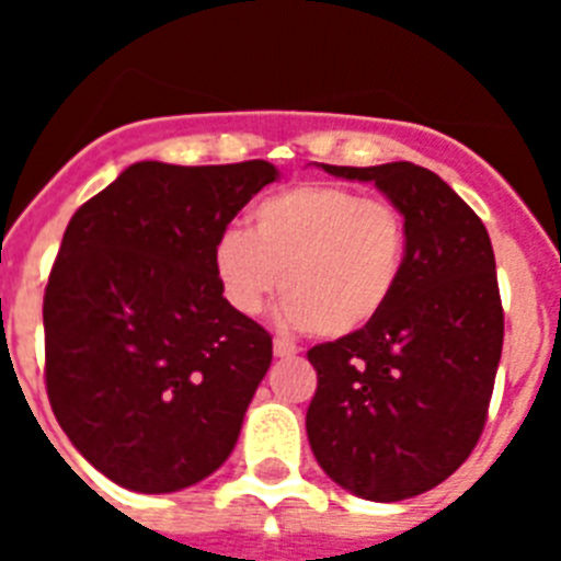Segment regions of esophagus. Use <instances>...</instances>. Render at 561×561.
I'll return each mask as SVG.
<instances>
[{"label": "esophagus", "instance_id": "34e87169", "mask_svg": "<svg viewBox=\"0 0 561 561\" xmlns=\"http://www.w3.org/2000/svg\"><path fill=\"white\" fill-rule=\"evenodd\" d=\"M272 351H275L277 359H291V356H297V345H291L289 340H275L272 342Z\"/></svg>", "mask_w": 561, "mask_h": 561}]
</instances>
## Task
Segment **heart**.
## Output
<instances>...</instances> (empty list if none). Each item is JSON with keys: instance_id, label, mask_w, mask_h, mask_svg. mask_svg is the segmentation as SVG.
Wrapping results in <instances>:
<instances>
[{"instance_id": "obj_1", "label": "heart", "mask_w": 561, "mask_h": 561, "mask_svg": "<svg viewBox=\"0 0 561 561\" xmlns=\"http://www.w3.org/2000/svg\"><path fill=\"white\" fill-rule=\"evenodd\" d=\"M408 257L410 227L393 202L304 182L257 202L250 236L221 232L213 272L238 314L257 317L284 289L291 325L342 340L379 320L404 280Z\"/></svg>"}]
</instances>
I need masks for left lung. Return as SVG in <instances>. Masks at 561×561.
Segmentation results:
<instances>
[{
  "label": "left lung",
  "instance_id": "1",
  "mask_svg": "<svg viewBox=\"0 0 561 561\" xmlns=\"http://www.w3.org/2000/svg\"><path fill=\"white\" fill-rule=\"evenodd\" d=\"M323 171L374 182L408 219L410 257L379 320L309 351L306 433L334 483L396 503L444 483L483 433L503 351L494 250L478 213L427 168Z\"/></svg>",
  "mask_w": 561,
  "mask_h": 561
}]
</instances>
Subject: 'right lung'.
<instances>
[{
  "mask_svg": "<svg viewBox=\"0 0 561 561\" xmlns=\"http://www.w3.org/2000/svg\"><path fill=\"white\" fill-rule=\"evenodd\" d=\"M272 162H134L78 207L44 291L47 396L123 489L180 492L230 458L272 336L225 300L213 247Z\"/></svg>",
  "mask_w": 561,
  "mask_h": 561,
  "instance_id": "add662e5",
  "label": "right lung"
}]
</instances>
